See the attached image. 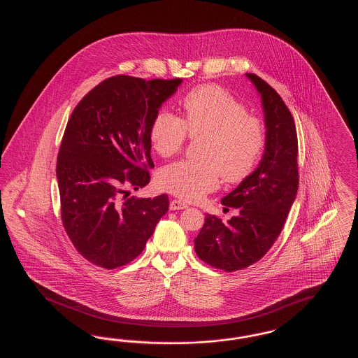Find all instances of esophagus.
Here are the masks:
<instances>
[{
	"label": "esophagus",
	"mask_w": 358,
	"mask_h": 358,
	"mask_svg": "<svg viewBox=\"0 0 358 358\" xmlns=\"http://www.w3.org/2000/svg\"><path fill=\"white\" fill-rule=\"evenodd\" d=\"M187 205L185 203H182V201H180V200H171V205H169V208H171V210H180V209H185Z\"/></svg>",
	"instance_id": "1"
}]
</instances>
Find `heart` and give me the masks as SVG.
<instances>
[{
	"label": "heart",
	"instance_id": "obj_1",
	"mask_svg": "<svg viewBox=\"0 0 358 358\" xmlns=\"http://www.w3.org/2000/svg\"><path fill=\"white\" fill-rule=\"evenodd\" d=\"M184 120L159 111L150 127L154 150L164 158L178 153L190 136L205 138L200 161H181L164 168L159 184L171 194L199 201L220 184H236L256 168L266 146V127L247 107L217 85H201L181 103Z\"/></svg>",
	"mask_w": 358,
	"mask_h": 358
}]
</instances>
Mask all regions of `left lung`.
<instances>
[{"label":"left lung","mask_w":358,"mask_h":358,"mask_svg":"<svg viewBox=\"0 0 358 358\" xmlns=\"http://www.w3.org/2000/svg\"><path fill=\"white\" fill-rule=\"evenodd\" d=\"M260 95L266 146L255 171L228 193L222 204L238 209L222 222L206 215L194 238L205 263L227 273L243 270L268 252L283 229L298 192V138L287 106L273 87L255 73H245Z\"/></svg>","instance_id":"left-lung-1"}]
</instances>
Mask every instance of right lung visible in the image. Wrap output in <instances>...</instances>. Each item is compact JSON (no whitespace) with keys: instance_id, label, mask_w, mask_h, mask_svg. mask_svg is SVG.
<instances>
[{"instance_id":"add662e5","label":"right lung","mask_w":358,"mask_h":358,"mask_svg":"<svg viewBox=\"0 0 358 358\" xmlns=\"http://www.w3.org/2000/svg\"><path fill=\"white\" fill-rule=\"evenodd\" d=\"M181 83L117 75L71 114L56 165L62 220L79 254L99 267L136 259L169 209L166 194L136 199L126 187L150 182V127Z\"/></svg>"}]
</instances>
